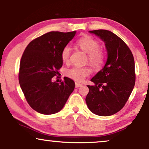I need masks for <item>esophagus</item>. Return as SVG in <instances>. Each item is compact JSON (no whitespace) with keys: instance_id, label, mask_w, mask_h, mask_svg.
Listing matches in <instances>:
<instances>
[{"instance_id":"34e87169","label":"esophagus","mask_w":149,"mask_h":149,"mask_svg":"<svg viewBox=\"0 0 149 149\" xmlns=\"http://www.w3.org/2000/svg\"><path fill=\"white\" fill-rule=\"evenodd\" d=\"M82 84H81V83H75V87H77V88H78V87H81L82 86Z\"/></svg>"}]
</instances>
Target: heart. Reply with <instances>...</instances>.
<instances>
[{
  "label": "heart",
  "mask_w": 149,
  "mask_h": 149,
  "mask_svg": "<svg viewBox=\"0 0 149 149\" xmlns=\"http://www.w3.org/2000/svg\"><path fill=\"white\" fill-rule=\"evenodd\" d=\"M79 49L87 54V60L95 69L100 68L105 62V54L102 49H100V42L96 39L89 36L79 38L75 42ZM71 55V48L69 45L63 47L61 52L62 62H69ZM91 70L89 66H74L66 70V76L73 80L81 82L85 77L91 74Z\"/></svg>",
  "instance_id": "obj_1"
}]
</instances>
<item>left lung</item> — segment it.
Masks as SVG:
<instances>
[{"mask_svg":"<svg viewBox=\"0 0 149 149\" xmlns=\"http://www.w3.org/2000/svg\"><path fill=\"white\" fill-rule=\"evenodd\" d=\"M105 42L108 58L104 68L87 85L85 101L89 109L99 116L113 115L123 109L129 99L136 81L133 54L125 42L109 30L89 31Z\"/></svg>","mask_w":149,"mask_h":149,"instance_id":"1","label":"left lung"}]
</instances>
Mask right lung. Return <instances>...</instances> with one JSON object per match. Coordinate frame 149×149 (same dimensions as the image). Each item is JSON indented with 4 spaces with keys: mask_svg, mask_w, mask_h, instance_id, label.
<instances>
[{
    "mask_svg": "<svg viewBox=\"0 0 149 149\" xmlns=\"http://www.w3.org/2000/svg\"><path fill=\"white\" fill-rule=\"evenodd\" d=\"M76 32H50L32 40L20 60L19 83L30 107L43 115L58 113L74 89L68 77L52 81L62 66L61 52Z\"/></svg>",
    "mask_w": 149,
    "mask_h": 149,
    "instance_id": "1",
    "label": "right lung"
}]
</instances>
